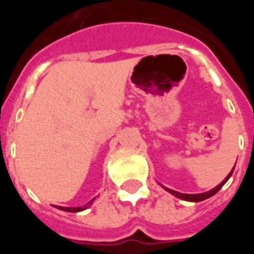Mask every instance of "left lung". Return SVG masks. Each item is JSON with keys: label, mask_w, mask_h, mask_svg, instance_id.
Here are the masks:
<instances>
[{"label": "left lung", "mask_w": 254, "mask_h": 254, "mask_svg": "<svg viewBox=\"0 0 254 254\" xmlns=\"http://www.w3.org/2000/svg\"><path fill=\"white\" fill-rule=\"evenodd\" d=\"M234 168H235V165H234ZM234 168H233L232 172L229 173L228 176H226V178L224 179V181L221 182V183H220L219 186H216V187L212 188V190H207V192H203V193H196V194L181 193V192H177V190H169V188H167V187H164V190H168V192H169V193H172L173 196L178 197V198H181V199H185V201H190V202H199V201H203V199H206V198H210L211 196H214L215 193H217V192H219V190H221V187H223V186L225 185L226 182H228V179L230 178V177H232L233 172H234Z\"/></svg>", "instance_id": "obj_1"}]
</instances>
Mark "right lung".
I'll use <instances>...</instances> for the list:
<instances>
[{
    "label": "right lung",
    "instance_id": "obj_1",
    "mask_svg": "<svg viewBox=\"0 0 254 254\" xmlns=\"http://www.w3.org/2000/svg\"><path fill=\"white\" fill-rule=\"evenodd\" d=\"M94 199H95V198L91 199L90 202H87L86 205L80 206V207H62V206H57V208H60V210H62V211H66V212H78V211H82V210H85V208L89 207V206L93 203Z\"/></svg>",
    "mask_w": 254,
    "mask_h": 254
}]
</instances>
